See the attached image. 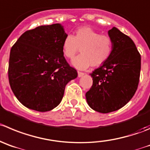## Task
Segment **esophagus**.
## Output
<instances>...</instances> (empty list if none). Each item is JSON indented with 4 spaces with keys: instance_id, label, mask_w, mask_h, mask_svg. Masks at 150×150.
<instances>
[{
    "instance_id": "esophagus-1",
    "label": "esophagus",
    "mask_w": 150,
    "mask_h": 150,
    "mask_svg": "<svg viewBox=\"0 0 150 150\" xmlns=\"http://www.w3.org/2000/svg\"><path fill=\"white\" fill-rule=\"evenodd\" d=\"M85 75V73L83 72H78V78H81V77Z\"/></svg>"
}]
</instances>
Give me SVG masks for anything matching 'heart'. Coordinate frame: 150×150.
<instances>
[{
	"mask_svg": "<svg viewBox=\"0 0 150 150\" xmlns=\"http://www.w3.org/2000/svg\"><path fill=\"white\" fill-rule=\"evenodd\" d=\"M112 40L109 36L102 35L89 26H83L75 31L74 36L67 35L62 43L63 54L72 58L78 50L81 54L72 61L73 67L86 69L90 65L98 67L107 61L112 52Z\"/></svg>",
	"mask_w": 150,
	"mask_h": 150,
	"instance_id": "1",
	"label": "heart"
}]
</instances>
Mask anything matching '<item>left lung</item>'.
<instances>
[{
  "mask_svg": "<svg viewBox=\"0 0 150 150\" xmlns=\"http://www.w3.org/2000/svg\"><path fill=\"white\" fill-rule=\"evenodd\" d=\"M108 35L113 43L112 54L90 74L93 83L86 93L88 105L101 113L116 111L131 100L141 72V54L132 39L115 26Z\"/></svg>",
  "mask_w": 150,
  "mask_h": 150,
  "instance_id": "obj_1",
  "label": "left lung"
}]
</instances>
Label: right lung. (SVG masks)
Masks as SVG:
<instances>
[{
    "label": "right lung",
    "mask_w": 150,
    "mask_h": 150,
    "mask_svg": "<svg viewBox=\"0 0 150 150\" xmlns=\"http://www.w3.org/2000/svg\"><path fill=\"white\" fill-rule=\"evenodd\" d=\"M67 35L61 23L39 26L25 32L11 49L9 84L15 97L27 108L38 112L55 108L66 85L78 76L63 54Z\"/></svg>",
    "instance_id": "add662e5"
}]
</instances>
